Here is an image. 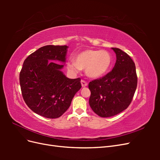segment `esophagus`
I'll use <instances>...</instances> for the list:
<instances>
[{
	"label": "esophagus",
	"instance_id": "obj_1",
	"mask_svg": "<svg viewBox=\"0 0 160 160\" xmlns=\"http://www.w3.org/2000/svg\"><path fill=\"white\" fill-rule=\"evenodd\" d=\"M81 85H82V87H86V86H88V83H87V82L85 81H84V80H81Z\"/></svg>",
	"mask_w": 160,
	"mask_h": 160
}]
</instances>
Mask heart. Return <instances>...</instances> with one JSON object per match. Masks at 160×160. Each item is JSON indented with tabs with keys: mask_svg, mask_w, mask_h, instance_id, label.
Returning <instances> with one entry per match:
<instances>
[{
	"mask_svg": "<svg viewBox=\"0 0 160 160\" xmlns=\"http://www.w3.org/2000/svg\"><path fill=\"white\" fill-rule=\"evenodd\" d=\"M113 58L107 51L86 49L75 56V61L67 63V69L77 73L81 69H85L87 76L98 79L107 73L112 65Z\"/></svg>",
	"mask_w": 160,
	"mask_h": 160,
	"instance_id": "heart-1",
	"label": "heart"
}]
</instances>
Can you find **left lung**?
Segmentation results:
<instances>
[{
  "label": "left lung",
  "mask_w": 160,
  "mask_h": 160,
  "mask_svg": "<svg viewBox=\"0 0 160 160\" xmlns=\"http://www.w3.org/2000/svg\"><path fill=\"white\" fill-rule=\"evenodd\" d=\"M111 49L116 54L112 71L89 83V105L101 118L111 117L126 109L138 84L136 69L132 58L118 48Z\"/></svg>",
  "instance_id": "8db88e82"
}]
</instances>
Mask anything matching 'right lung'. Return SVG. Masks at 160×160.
Returning a JSON list of instances; mask_svg holds the SVG:
<instances>
[{
	"label": "right lung",
	"instance_id": "obj_1",
	"mask_svg": "<svg viewBox=\"0 0 160 160\" xmlns=\"http://www.w3.org/2000/svg\"><path fill=\"white\" fill-rule=\"evenodd\" d=\"M68 47L47 45L39 48L23 62L19 81L24 101L34 112L55 119L68 109L81 88V79H69L61 69Z\"/></svg>",
	"mask_w": 160,
	"mask_h": 160
}]
</instances>
